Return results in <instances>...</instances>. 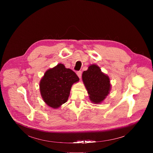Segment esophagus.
Wrapping results in <instances>:
<instances>
[{
    "label": "esophagus",
    "mask_w": 153,
    "mask_h": 153,
    "mask_svg": "<svg viewBox=\"0 0 153 153\" xmlns=\"http://www.w3.org/2000/svg\"><path fill=\"white\" fill-rule=\"evenodd\" d=\"M77 75L78 76V77H79L80 79H81V77H82V71H77Z\"/></svg>",
    "instance_id": "1"
}]
</instances>
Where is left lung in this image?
Here are the masks:
<instances>
[{
    "mask_svg": "<svg viewBox=\"0 0 153 153\" xmlns=\"http://www.w3.org/2000/svg\"><path fill=\"white\" fill-rule=\"evenodd\" d=\"M82 80L93 103H101L110 93V78L96 65H91L88 70L83 72Z\"/></svg>",
    "mask_w": 153,
    "mask_h": 153,
    "instance_id": "obj_1",
    "label": "left lung"
}]
</instances>
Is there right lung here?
<instances>
[{
  "label": "right lung",
  "mask_w": 153,
  "mask_h": 153,
  "mask_svg": "<svg viewBox=\"0 0 153 153\" xmlns=\"http://www.w3.org/2000/svg\"><path fill=\"white\" fill-rule=\"evenodd\" d=\"M79 80L73 71L59 63L48 70L42 78L39 86L41 96L49 106L57 108L67 102L73 84Z\"/></svg>",
  "instance_id": "add662e5"
}]
</instances>
